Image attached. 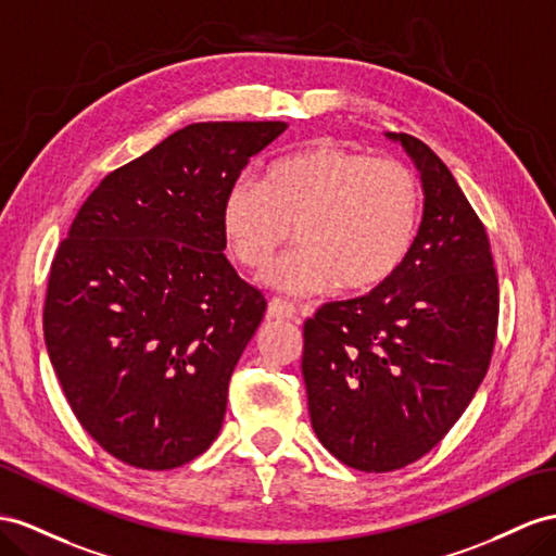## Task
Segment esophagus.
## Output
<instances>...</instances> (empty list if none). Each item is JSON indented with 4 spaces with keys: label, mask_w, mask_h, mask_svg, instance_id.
Here are the masks:
<instances>
[{
    "label": "esophagus",
    "mask_w": 556,
    "mask_h": 556,
    "mask_svg": "<svg viewBox=\"0 0 556 556\" xmlns=\"http://www.w3.org/2000/svg\"><path fill=\"white\" fill-rule=\"evenodd\" d=\"M298 315V307L289 301H283V298H273V301L267 303V317L273 319H295Z\"/></svg>",
    "instance_id": "obj_1"
}]
</instances>
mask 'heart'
Segmentation results:
<instances>
[{
    "label": "heart",
    "mask_w": 556,
    "mask_h": 556,
    "mask_svg": "<svg viewBox=\"0 0 556 556\" xmlns=\"http://www.w3.org/2000/svg\"><path fill=\"white\" fill-rule=\"evenodd\" d=\"M220 223L227 249L255 273L275 261L293 227L301 247L265 275L273 287L362 293L392 279L414 249L420 185L402 162L319 142L269 164L265 180H237Z\"/></svg>",
    "instance_id": "obj_1"
}]
</instances>
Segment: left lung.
Segmentation results:
<instances>
[{
    "mask_svg": "<svg viewBox=\"0 0 556 556\" xmlns=\"http://www.w3.org/2000/svg\"><path fill=\"white\" fill-rule=\"evenodd\" d=\"M390 138L422 178L414 249L392 279L303 326L312 427L362 472L406 467L446 437L489 371L501 307L486 227L448 166L414 136Z\"/></svg>",
    "mask_w": 556,
    "mask_h": 556,
    "instance_id": "8db88e82",
    "label": "left lung"
}]
</instances>
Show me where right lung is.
I'll return each instance as SVG.
<instances>
[{
    "mask_svg": "<svg viewBox=\"0 0 556 556\" xmlns=\"http://www.w3.org/2000/svg\"><path fill=\"white\" fill-rule=\"evenodd\" d=\"M283 122H202L108 174L53 255L45 340L98 444L174 469L216 441L265 295L225 258L223 202Z\"/></svg>",
    "mask_w": 556,
    "mask_h": 556,
    "instance_id": "1",
    "label": "right lung"
}]
</instances>
